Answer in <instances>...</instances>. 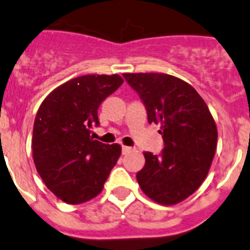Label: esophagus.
I'll list each match as a JSON object with an SVG mask.
<instances>
[{
  "instance_id": "1",
  "label": "esophagus",
  "mask_w": 250,
  "mask_h": 250,
  "mask_svg": "<svg viewBox=\"0 0 250 250\" xmlns=\"http://www.w3.org/2000/svg\"><path fill=\"white\" fill-rule=\"evenodd\" d=\"M132 151V147H128V146H122V153L123 155H125V153H128V152Z\"/></svg>"
}]
</instances>
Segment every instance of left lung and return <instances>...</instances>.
I'll return each mask as SVG.
<instances>
[{
	"mask_svg": "<svg viewBox=\"0 0 250 250\" xmlns=\"http://www.w3.org/2000/svg\"><path fill=\"white\" fill-rule=\"evenodd\" d=\"M140 95L148 123L160 125L164 149L145 152L138 185L149 199L173 205L194 194L211 166L218 129L210 110L190 84L168 74H123Z\"/></svg>",
	"mask_w": 250,
	"mask_h": 250,
	"instance_id": "1",
	"label": "left lung"
}]
</instances>
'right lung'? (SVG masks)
Listing matches in <instances>:
<instances>
[{"label":"right lung","instance_id":"add662e5","mask_svg":"<svg viewBox=\"0 0 250 250\" xmlns=\"http://www.w3.org/2000/svg\"><path fill=\"white\" fill-rule=\"evenodd\" d=\"M119 75H83L47 95L32 131V155L46 188L68 204L85 203L103 190L121 156L117 143L90 137L98 127V108L122 85Z\"/></svg>","mask_w":250,"mask_h":250}]
</instances>
